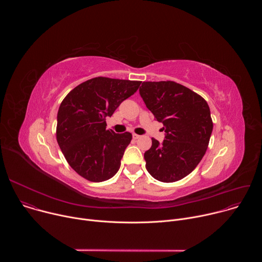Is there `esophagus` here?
Returning a JSON list of instances; mask_svg holds the SVG:
<instances>
[{"label": "esophagus", "instance_id": "1", "mask_svg": "<svg viewBox=\"0 0 262 262\" xmlns=\"http://www.w3.org/2000/svg\"><path fill=\"white\" fill-rule=\"evenodd\" d=\"M141 138V136H139V135H137V134H133V139L134 140H138V139H140Z\"/></svg>", "mask_w": 262, "mask_h": 262}]
</instances>
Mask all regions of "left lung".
Segmentation results:
<instances>
[{
	"instance_id": "obj_1",
	"label": "left lung",
	"mask_w": 262,
	"mask_h": 262,
	"mask_svg": "<svg viewBox=\"0 0 262 262\" xmlns=\"http://www.w3.org/2000/svg\"><path fill=\"white\" fill-rule=\"evenodd\" d=\"M139 92L166 133L163 143L152 139L144 154L146 169L163 182L180 180L206 152L212 132L209 106L203 97L172 81L143 82Z\"/></svg>"
}]
</instances>
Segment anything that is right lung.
I'll use <instances>...</instances> for the list:
<instances>
[{
	"label": "right lung",
	"instance_id": "add662e5",
	"mask_svg": "<svg viewBox=\"0 0 262 262\" xmlns=\"http://www.w3.org/2000/svg\"><path fill=\"white\" fill-rule=\"evenodd\" d=\"M140 85L139 81L98 77L77 86L61 102L57 141L69 166L82 177L99 182L118 172L132 134L106 129L105 117Z\"/></svg>",
	"mask_w": 262,
	"mask_h": 262
}]
</instances>
